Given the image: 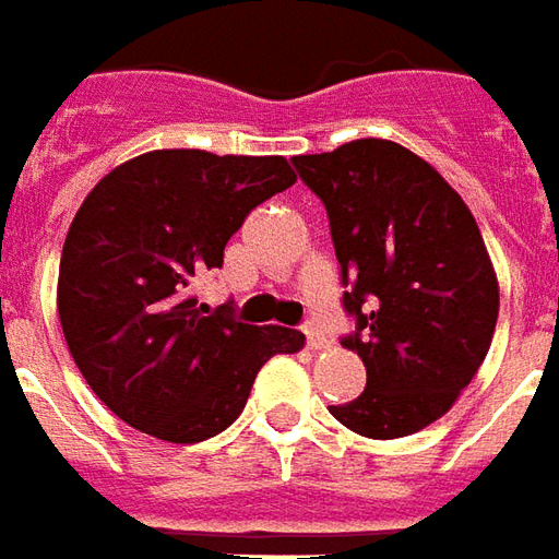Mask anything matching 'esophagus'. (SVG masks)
<instances>
[{
    "label": "esophagus",
    "instance_id": "esophagus-1",
    "mask_svg": "<svg viewBox=\"0 0 559 559\" xmlns=\"http://www.w3.org/2000/svg\"><path fill=\"white\" fill-rule=\"evenodd\" d=\"M302 333H306L308 347H311V350H323V347H330V338L320 333L318 323H306V326H302Z\"/></svg>",
    "mask_w": 559,
    "mask_h": 559
}]
</instances>
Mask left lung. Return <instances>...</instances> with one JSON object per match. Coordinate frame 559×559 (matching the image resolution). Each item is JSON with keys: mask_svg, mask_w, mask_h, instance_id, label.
I'll return each instance as SVG.
<instances>
[{"mask_svg": "<svg viewBox=\"0 0 559 559\" xmlns=\"http://www.w3.org/2000/svg\"><path fill=\"white\" fill-rule=\"evenodd\" d=\"M330 214L345 308L342 342L366 390L330 405L366 439H402L451 412L490 350L499 281L469 205L427 159L388 139L293 157Z\"/></svg>", "mask_w": 559, "mask_h": 559, "instance_id": "1", "label": "left lung"}]
</instances>
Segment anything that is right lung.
I'll list each match as a JSON object with an SVG mask.
<instances>
[{
  "label": "right lung",
  "instance_id": "add662e5",
  "mask_svg": "<svg viewBox=\"0 0 559 559\" xmlns=\"http://www.w3.org/2000/svg\"><path fill=\"white\" fill-rule=\"evenodd\" d=\"M296 185L284 157L147 151L81 202L62 245L57 311L84 381L123 424L193 444L241 415L260 366L306 335L251 326L193 296L245 217Z\"/></svg>",
  "mask_w": 559,
  "mask_h": 559
}]
</instances>
